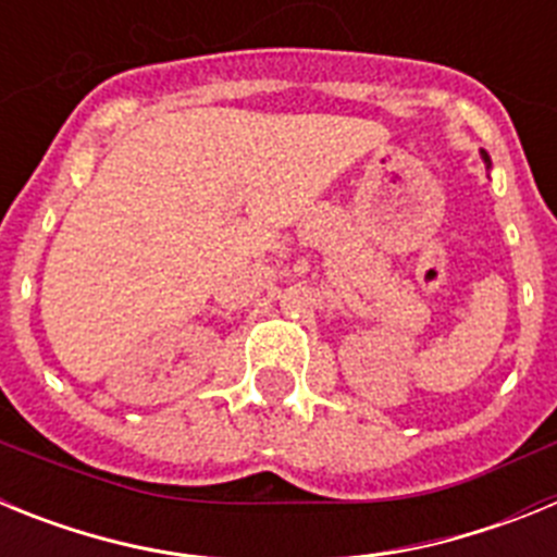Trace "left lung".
<instances>
[{"mask_svg":"<svg viewBox=\"0 0 557 557\" xmlns=\"http://www.w3.org/2000/svg\"><path fill=\"white\" fill-rule=\"evenodd\" d=\"M485 161H488V156H485ZM488 164H491V161H488Z\"/></svg>","mask_w":557,"mask_h":557,"instance_id":"obj_1","label":"left lung"}]
</instances>
